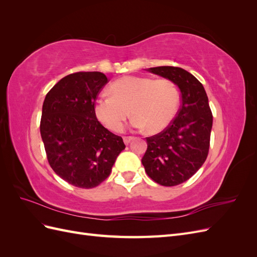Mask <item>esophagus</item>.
<instances>
[{"label":"esophagus","mask_w":257,"mask_h":257,"mask_svg":"<svg viewBox=\"0 0 257 257\" xmlns=\"http://www.w3.org/2000/svg\"><path fill=\"white\" fill-rule=\"evenodd\" d=\"M133 139H134L133 136H125V137H123V142L125 145H128L132 141H133Z\"/></svg>","instance_id":"esophagus-1"}]
</instances>
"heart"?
I'll return each mask as SVG.
<instances>
[{
    "instance_id": "b5f03b06",
    "label": "heart",
    "mask_w": 257,
    "mask_h": 257,
    "mask_svg": "<svg viewBox=\"0 0 257 257\" xmlns=\"http://www.w3.org/2000/svg\"><path fill=\"white\" fill-rule=\"evenodd\" d=\"M109 92L95 100L94 114L115 133L124 128L130 111L132 126L158 133L173 122L180 105V92L169 79L124 76L109 85Z\"/></svg>"
}]
</instances>
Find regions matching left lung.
I'll use <instances>...</instances> for the list:
<instances>
[{"label":"left lung","instance_id":"obj_1","mask_svg":"<svg viewBox=\"0 0 257 257\" xmlns=\"http://www.w3.org/2000/svg\"><path fill=\"white\" fill-rule=\"evenodd\" d=\"M147 71L172 80L181 92V107L161 133L147 137L142 159L147 175L164 186L180 184L204 164L209 152L212 112L207 93L195 77L181 67L158 66Z\"/></svg>","mask_w":257,"mask_h":257}]
</instances>
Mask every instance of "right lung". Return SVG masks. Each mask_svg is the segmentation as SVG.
<instances>
[{"mask_svg":"<svg viewBox=\"0 0 257 257\" xmlns=\"http://www.w3.org/2000/svg\"><path fill=\"white\" fill-rule=\"evenodd\" d=\"M107 82L103 73H74L54 84L44 100L40 128L49 165L77 188L92 189L106 180L125 149L122 137L94 114L96 96Z\"/></svg>","mask_w":257,"mask_h":257,"instance_id":"1","label":"right lung"}]
</instances>
